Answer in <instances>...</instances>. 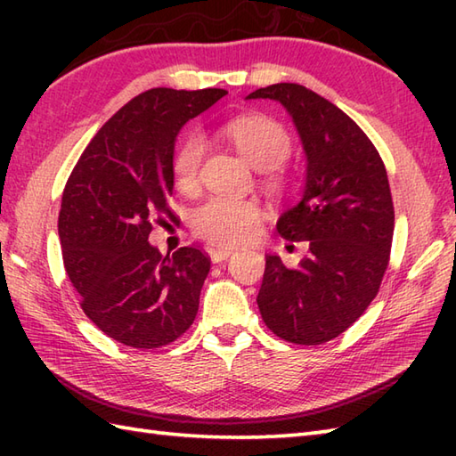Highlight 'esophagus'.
<instances>
[{
	"instance_id": "esophagus-1",
	"label": "esophagus",
	"mask_w": 456,
	"mask_h": 456,
	"mask_svg": "<svg viewBox=\"0 0 456 456\" xmlns=\"http://www.w3.org/2000/svg\"><path fill=\"white\" fill-rule=\"evenodd\" d=\"M235 250L229 247H209V256L213 263H221V260H227Z\"/></svg>"
}]
</instances>
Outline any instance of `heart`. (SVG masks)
<instances>
[{
    "instance_id": "b5f03b06",
    "label": "heart",
    "mask_w": 456,
    "mask_h": 456,
    "mask_svg": "<svg viewBox=\"0 0 456 456\" xmlns=\"http://www.w3.org/2000/svg\"><path fill=\"white\" fill-rule=\"evenodd\" d=\"M223 133L243 154V159L258 170H273L280 167L289 151L292 139L278 121L250 115L225 125ZM206 154V139L198 131H190L178 141L172 152V180L182 191H191L200 183V168ZM273 182H282L273 176ZM265 209L253 198L213 196L193 209V231L203 239L217 245H243L253 240L263 225Z\"/></svg>"
}]
</instances>
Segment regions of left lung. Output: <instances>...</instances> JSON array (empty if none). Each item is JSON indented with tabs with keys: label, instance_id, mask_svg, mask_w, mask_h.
I'll return each instance as SVG.
<instances>
[{
	"label": "left lung",
	"instance_id": "obj_1",
	"mask_svg": "<svg viewBox=\"0 0 456 456\" xmlns=\"http://www.w3.org/2000/svg\"><path fill=\"white\" fill-rule=\"evenodd\" d=\"M247 100H274L292 118L305 152L302 200L280 216L288 240H307L296 268L266 256L256 304L284 341L322 345L370 305L388 268L394 203L380 154L346 113L299 84H273Z\"/></svg>",
	"mask_w": 456,
	"mask_h": 456
}]
</instances>
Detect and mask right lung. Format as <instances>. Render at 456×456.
Returning a JSON list of instances; mask_svg holds the SVG:
<instances>
[{"instance_id": "1", "label": "right lung", "mask_w": 456, "mask_h": 456, "mask_svg": "<svg viewBox=\"0 0 456 456\" xmlns=\"http://www.w3.org/2000/svg\"><path fill=\"white\" fill-rule=\"evenodd\" d=\"M225 94H139L98 131L66 182L58 216L66 274L84 314L118 343L159 348L196 319L209 256L193 247L162 256L149 235L154 221H176L168 198L180 129Z\"/></svg>"}]
</instances>
